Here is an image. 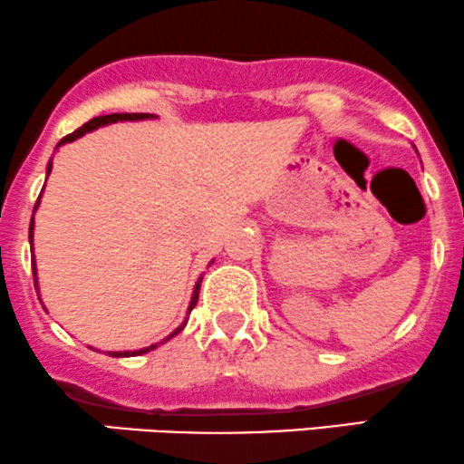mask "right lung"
<instances>
[{
	"label": "right lung",
	"mask_w": 464,
	"mask_h": 464,
	"mask_svg": "<svg viewBox=\"0 0 464 464\" xmlns=\"http://www.w3.org/2000/svg\"><path fill=\"white\" fill-rule=\"evenodd\" d=\"M156 114H147V112H114V114H103V117H95V119H91L89 123H84L82 125V128H78L75 130V132H71V134H67L64 136L63 140H60V143L56 145V150L60 145H64V143H73L75 139H80V136H84L86 132H92V130H97V128H102V125H108V123H117V121H143V119H154ZM49 173H52V158H49V162H47V176ZM41 195H43V190H41ZM41 195H38V199H36V206H34V212H36V208H38V204H41ZM32 238H34V215H32V221H30V245H32ZM32 252H34V247H32ZM32 271H34V286H36V291H38V277H36V265H34V254H32ZM199 286H201V277L198 280V285H195V288H193V297H190V304H188V313L187 314H190V310L195 308V304H198V297H199ZM187 321H188V317L182 321V325H179V328H176L171 332V334L167 336L165 341H160V343H154V345H150V347H143V350H136V352H108V356H112V358H128V356H140V353H147V352H151V350H156L158 345H162V343H167L169 339H173V336L176 334H179V332L184 330V325H187Z\"/></svg>",
	"instance_id": "right-lung-1"
}]
</instances>
